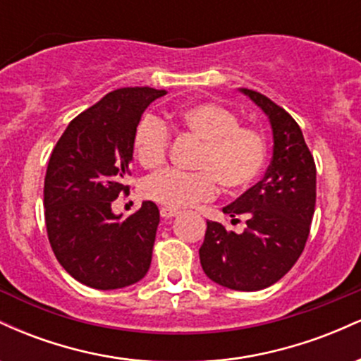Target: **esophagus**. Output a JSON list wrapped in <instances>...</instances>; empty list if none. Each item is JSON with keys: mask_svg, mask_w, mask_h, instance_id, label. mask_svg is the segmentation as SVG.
I'll return each instance as SVG.
<instances>
[{"mask_svg": "<svg viewBox=\"0 0 361 361\" xmlns=\"http://www.w3.org/2000/svg\"><path fill=\"white\" fill-rule=\"evenodd\" d=\"M159 214H161V217H163V219H173V217H176V215H180V210L163 207V209L159 210Z\"/></svg>", "mask_w": 361, "mask_h": 361, "instance_id": "obj_1", "label": "esophagus"}]
</instances>
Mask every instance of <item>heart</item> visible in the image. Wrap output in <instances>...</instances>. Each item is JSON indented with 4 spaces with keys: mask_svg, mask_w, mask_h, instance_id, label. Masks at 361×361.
Here are the masks:
<instances>
[{
    "mask_svg": "<svg viewBox=\"0 0 361 361\" xmlns=\"http://www.w3.org/2000/svg\"><path fill=\"white\" fill-rule=\"evenodd\" d=\"M178 126L202 140L195 159V168L200 171L161 169L147 176L142 193L149 200L168 209H185L210 200L217 193V181L229 192H239L258 180L267 161V142L256 128L241 126L233 110L214 102L195 103L178 114ZM169 144L171 132L163 120L152 115L139 120L134 154L140 166H161Z\"/></svg>",
    "mask_w": 361,
    "mask_h": 361,
    "instance_id": "1",
    "label": "heart"
}]
</instances>
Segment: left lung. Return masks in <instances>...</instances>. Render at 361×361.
I'll return each mask as SVG.
<instances>
[{"mask_svg": "<svg viewBox=\"0 0 361 361\" xmlns=\"http://www.w3.org/2000/svg\"><path fill=\"white\" fill-rule=\"evenodd\" d=\"M241 91L270 118L271 163L263 180L222 209L235 222L244 219L246 229L235 234L209 221L198 252L215 283L255 292L276 283L304 251L316 209V163L288 111L258 91Z\"/></svg>", "mask_w": 361, "mask_h": 361, "instance_id": "8db88e82", "label": "left lung"}]
</instances>
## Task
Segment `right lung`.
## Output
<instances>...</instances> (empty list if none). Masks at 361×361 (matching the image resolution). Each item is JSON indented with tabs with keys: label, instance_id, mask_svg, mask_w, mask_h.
I'll return each mask as SVG.
<instances>
[{
	"label": "right lung",
	"instance_id": "obj_1",
	"mask_svg": "<svg viewBox=\"0 0 361 361\" xmlns=\"http://www.w3.org/2000/svg\"><path fill=\"white\" fill-rule=\"evenodd\" d=\"M164 90L120 88L69 122L44 181L45 227L61 267L98 290L123 288L151 267L159 210L152 202L120 221L111 202L128 193L134 130Z\"/></svg>",
	"mask_w": 361,
	"mask_h": 361
}]
</instances>
